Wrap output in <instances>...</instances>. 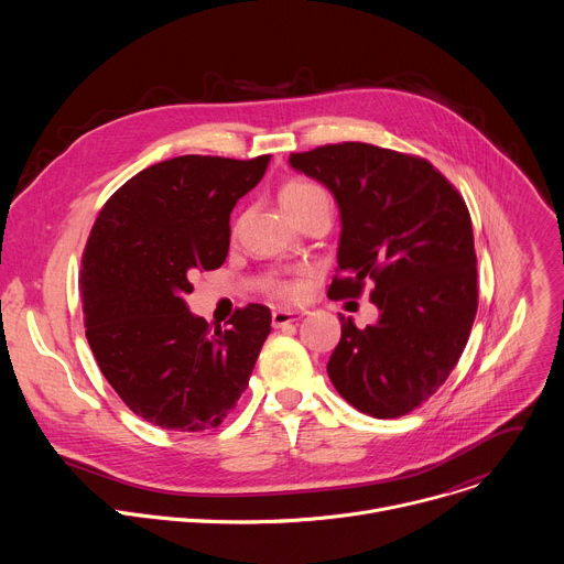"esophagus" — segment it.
<instances>
[{
	"label": "esophagus",
	"mask_w": 564,
	"mask_h": 564,
	"mask_svg": "<svg viewBox=\"0 0 564 564\" xmlns=\"http://www.w3.org/2000/svg\"><path fill=\"white\" fill-rule=\"evenodd\" d=\"M305 316L303 310H274L272 312V326L283 328L288 324H294V321H301Z\"/></svg>",
	"instance_id": "esophagus-1"
}]
</instances>
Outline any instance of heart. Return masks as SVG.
I'll list each match as a JSON object with an SVG mask.
<instances>
[{"mask_svg": "<svg viewBox=\"0 0 564 564\" xmlns=\"http://www.w3.org/2000/svg\"><path fill=\"white\" fill-rule=\"evenodd\" d=\"M279 198L292 218H296L301 212H305L314 205H330L326 189L318 187L316 183H310V181L288 183L281 189ZM265 288L272 296L283 299V301H296L303 294V283L294 281V279H268Z\"/></svg>", "mask_w": 564, "mask_h": 564, "instance_id": "obj_1", "label": "heart"}]
</instances>
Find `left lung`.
<instances>
[{
    "mask_svg": "<svg viewBox=\"0 0 564 564\" xmlns=\"http://www.w3.org/2000/svg\"><path fill=\"white\" fill-rule=\"evenodd\" d=\"M290 165L324 183L341 212L328 296L357 299L372 281L370 301L381 312L364 330L339 316L330 381L366 415H406L448 379L473 328L477 257L468 207L429 160L366 142L290 153Z\"/></svg>",
    "mask_w": 564,
    "mask_h": 564,
    "instance_id": "obj_1",
    "label": "left lung"
}]
</instances>
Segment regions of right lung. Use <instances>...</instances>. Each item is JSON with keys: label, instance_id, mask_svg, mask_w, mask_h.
I'll use <instances>...</instances> for the list:
<instances>
[{"label": "right lung", "instance_id": "right-lung-1", "mask_svg": "<svg viewBox=\"0 0 564 564\" xmlns=\"http://www.w3.org/2000/svg\"><path fill=\"white\" fill-rule=\"evenodd\" d=\"M270 155H178L129 178L100 209L83 254V310L94 357L124 404L153 426L223 424L270 335V307L234 312L227 330L194 316L196 270L229 250V214L259 185Z\"/></svg>", "mask_w": 564, "mask_h": 564}]
</instances>
